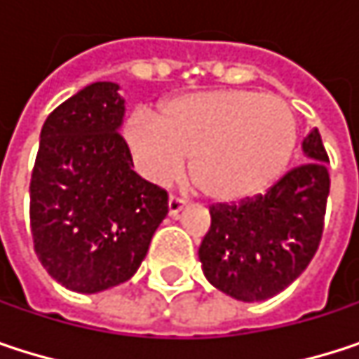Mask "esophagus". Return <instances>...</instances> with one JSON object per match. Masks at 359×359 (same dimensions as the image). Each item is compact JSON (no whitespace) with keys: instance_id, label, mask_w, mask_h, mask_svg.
Listing matches in <instances>:
<instances>
[{"instance_id":"obj_1","label":"esophagus","mask_w":359,"mask_h":359,"mask_svg":"<svg viewBox=\"0 0 359 359\" xmlns=\"http://www.w3.org/2000/svg\"><path fill=\"white\" fill-rule=\"evenodd\" d=\"M182 208H184V199H180L177 195L168 197V214L170 216H179L180 212H182Z\"/></svg>"}]
</instances>
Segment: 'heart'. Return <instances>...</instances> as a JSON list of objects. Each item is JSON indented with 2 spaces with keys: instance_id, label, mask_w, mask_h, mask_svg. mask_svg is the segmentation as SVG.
Instances as JSON below:
<instances>
[{
  "instance_id": "heart-1",
  "label": "heart",
  "mask_w": 359,
  "mask_h": 359,
  "mask_svg": "<svg viewBox=\"0 0 359 359\" xmlns=\"http://www.w3.org/2000/svg\"><path fill=\"white\" fill-rule=\"evenodd\" d=\"M135 170L162 184L191 156V179L216 201L264 193L289 166L297 120L276 95L251 91H197L162 104L160 118L135 111L124 124Z\"/></svg>"
}]
</instances>
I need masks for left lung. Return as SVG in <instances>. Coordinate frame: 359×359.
I'll use <instances>...</instances> for the list:
<instances>
[{"mask_svg":"<svg viewBox=\"0 0 359 359\" xmlns=\"http://www.w3.org/2000/svg\"><path fill=\"white\" fill-rule=\"evenodd\" d=\"M302 147L308 164L289 170L264 195L210 208L199 262L205 278L239 302H264L287 289L320 245L330 179L318 128Z\"/></svg>","mask_w":359,"mask_h":359,"instance_id":"obj_1","label":"left lung"}]
</instances>
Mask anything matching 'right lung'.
<instances>
[{
    "instance_id": "add662e5",
    "label": "right lung",
    "mask_w": 359,
    "mask_h": 359,
    "mask_svg": "<svg viewBox=\"0 0 359 359\" xmlns=\"http://www.w3.org/2000/svg\"><path fill=\"white\" fill-rule=\"evenodd\" d=\"M118 89L93 83L47 116L31 177L39 262L76 293L128 280L168 214V193L133 170Z\"/></svg>"
}]
</instances>
